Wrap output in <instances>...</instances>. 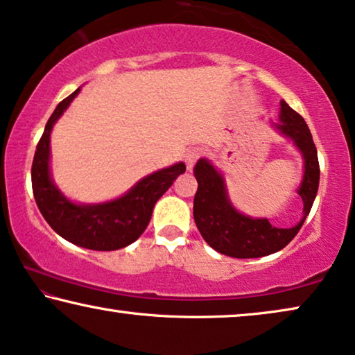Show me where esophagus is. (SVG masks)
<instances>
[{"label":"esophagus","instance_id":"obj_1","mask_svg":"<svg viewBox=\"0 0 355 355\" xmlns=\"http://www.w3.org/2000/svg\"><path fill=\"white\" fill-rule=\"evenodd\" d=\"M201 156H202V151H201V149H198V148L189 149V151L184 154V164H187L188 171H193L194 164L198 162V159Z\"/></svg>","mask_w":355,"mask_h":355}]
</instances>
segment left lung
<instances>
[{"instance_id": "8db88e82", "label": "left lung", "mask_w": 355, "mask_h": 355, "mask_svg": "<svg viewBox=\"0 0 355 355\" xmlns=\"http://www.w3.org/2000/svg\"><path fill=\"white\" fill-rule=\"evenodd\" d=\"M283 137L294 143L304 159V175L297 194L304 202L302 218L291 228H277L267 218H252L234 209L230 201L223 175L207 159L194 166L198 191L193 216L199 233L217 252L236 259L263 257L283 249L301 230L315 201L320 180L317 148L307 123L286 103H279V122L273 123Z\"/></svg>"}]
</instances>
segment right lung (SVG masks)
<instances>
[{"instance_id": "add662e5", "label": "right lung", "mask_w": 355, "mask_h": 355, "mask_svg": "<svg viewBox=\"0 0 355 355\" xmlns=\"http://www.w3.org/2000/svg\"><path fill=\"white\" fill-rule=\"evenodd\" d=\"M80 93L77 88L54 109L37 144L32 164V188L37 206L59 236L93 251H116L141 236L151 220L154 204L187 171L183 162L139 180L123 196L99 204H77L62 194L49 171V137L58 119Z\"/></svg>"}]
</instances>
